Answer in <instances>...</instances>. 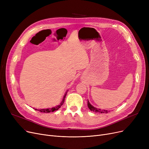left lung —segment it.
<instances>
[{
	"instance_id": "1",
	"label": "left lung",
	"mask_w": 149,
	"mask_h": 149,
	"mask_svg": "<svg viewBox=\"0 0 149 149\" xmlns=\"http://www.w3.org/2000/svg\"><path fill=\"white\" fill-rule=\"evenodd\" d=\"M88 108L90 109L91 111L95 112H98V113H108L109 112V111L104 110V109H103V110H101V109H100L96 108L95 107H93L92 104H90L88 100Z\"/></svg>"
}]
</instances>
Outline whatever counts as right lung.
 Returning <instances> with one entry per match:
<instances>
[{"label":"right lung","mask_w":149,"mask_h":149,"mask_svg":"<svg viewBox=\"0 0 149 149\" xmlns=\"http://www.w3.org/2000/svg\"><path fill=\"white\" fill-rule=\"evenodd\" d=\"M68 90L65 92V95H64V97H63V100H62V101H61V102L60 103L59 105H57V106H56L55 107H52V108H49V109H35V110L38 111H40V112H45V113H48V112H54V111H57L58 109L59 108H60V107H61L63 104V103H64V102H65V98H66V95L67 93H68Z\"/></svg>","instance_id":"1"}]
</instances>
